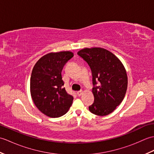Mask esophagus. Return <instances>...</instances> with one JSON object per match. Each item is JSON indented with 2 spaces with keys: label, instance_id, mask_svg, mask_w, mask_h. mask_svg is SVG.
I'll list each match as a JSON object with an SVG mask.
<instances>
[{
  "label": "esophagus",
  "instance_id": "esophagus-1",
  "mask_svg": "<svg viewBox=\"0 0 154 154\" xmlns=\"http://www.w3.org/2000/svg\"><path fill=\"white\" fill-rule=\"evenodd\" d=\"M77 95L78 96H81L82 95V94H83V91H77Z\"/></svg>",
  "mask_w": 154,
  "mask_h": 154
}]
</instances>
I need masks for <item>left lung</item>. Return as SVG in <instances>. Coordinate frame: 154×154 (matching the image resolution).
Masks as SVG:
<instances>
[{"mask_svg": "<svg viewBox=\"0 0 154 154\" xmlns=\"http://www.w3.org/2000/svg\"><path fill=\"white\" fill-rule=\"evenodd\" d=\"M77 54L89 64L93 75L94 103L91 112L106 116L122 103L128 87V77L122 62L112 52L102 48H84Z\"/></svg>", "mask_w": 154, "mask_h": 154, "instance_id": "8db88e82", "label": "left lung"}]
</instances>
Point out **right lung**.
<instances>
[{
	"label": "right lung",
	"instance_id": "add662e5",
	"mask_svg": "<svg viewBox=\"0 0 154 154\" xmlns=\"http://www.w3.org/2000/svg\"><path fill=\"white\" fill-rule=\"evenodd\" d=\"M73 57L69 51L51 52L42 56L34 66L30 77L32 99L38 110L49 117L64 115L73 103L62 80L65 64Z\"/></svg>",
	"mask_w": 154,
	"mask_h": 154
}]
</instances>
